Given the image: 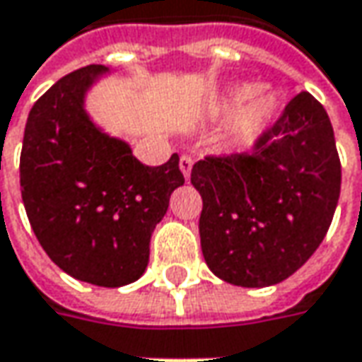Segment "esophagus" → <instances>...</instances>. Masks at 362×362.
<instances>
[{
    "label": "esophagus",
    "instance_id": "1",
    "mask_svg": "<svg viewBox=\"0 0 362 362\" xmlns=\"http://www.w3.org/2000/svg\"><path fill=\"white\" fill-rule=\"evenodd\" d=\"M179 169H181V173L185 179H189V175H191V169H193V159L189 157V155H183L181 159H179Z\"/></svg>",
    "mask_w": 362,
    "mask_h": 362
}]
</instances>
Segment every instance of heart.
<instances>
[{
  "label": "heart",
  "instance_id": "b5f03b06",
  "mask_svg": "<svg viewBox=\"0 0 362 362\" xmlns=\"http://www.w3.org/2000/svg\"><path fill=\"white\" fill-rule=\"evenodd\" d=\"M231 120L230 139L240 148H247L270 131L280 117V100L272 90H262L259 84H238L223 92L214 103L217 119Z\"/></svg>",
  "mask_w": 362,
  "mask_h": 362
}]
</instances>
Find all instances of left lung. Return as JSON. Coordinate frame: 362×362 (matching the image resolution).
I'll return each instance as SVG.
<instances>
[{
    "instance_id": "1",
    "label": "left lung",
    "mask_w": 362,
    "mask_h": 362,
    "mask_svg": "<svg viewBox=\"0 0 362 362\" xmlns=\"http://www.w3.org/2000/svg\"><path fill=\"white\" fill-rule=\"evenodd\" d=\"M191 183L203 199L205 264L242 288L280 284L325 240L341 195V160L325 106L300 92L252 155L207 157Z\"/></svg>"
}]
</instances>
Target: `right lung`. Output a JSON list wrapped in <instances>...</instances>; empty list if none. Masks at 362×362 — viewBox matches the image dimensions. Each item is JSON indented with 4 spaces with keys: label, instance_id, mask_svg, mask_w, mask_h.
<instances>
[{
    "label": "right lung",
    "instance_id": "1",
    "mask_svg": "<svg viewBox=\"0 0 362 362\" xmlns=\"http://www.w3.org/2000/svg\"><path fill=\"white\" fill-rule=\"evenodd\" d=\"M112 70L90 64L60 78L30 110L20 159L21 199L37 242L68 276L105 288L139 280L151 235L185 183L179 155L146 167L86 110Z\"/></svg>",
    "mask_w": 362,
    "mask_h": 362
}]
</instances>
